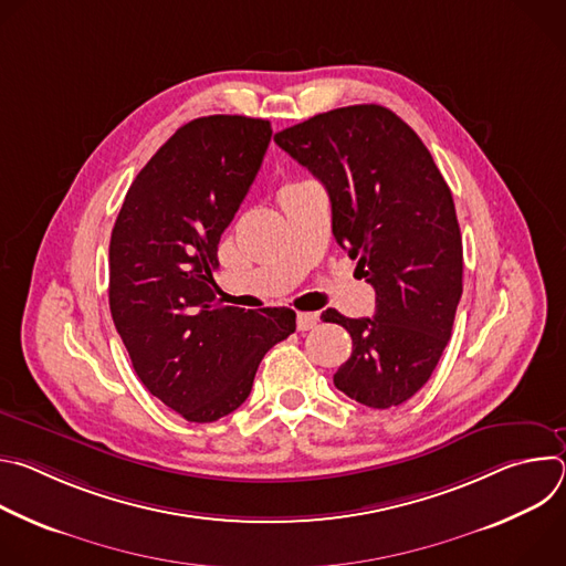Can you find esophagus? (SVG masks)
<instances>
[{
	"instance_id": "esophagus-1",
	"label": "esophagus",
	"mask_w": 566,
	"mask_h": 566,
	"mask_svg": "<svg viewBox=\"0 0 566 566\" xmlns=\"http://www.w3.org/2000/svg\"><path fill=\"white\" fill-rule=\"evenodd\" d=\"M319 317L315 313H297L295 317V325H297V332H311L317 327Z\"/></svg>"
}]
</instances>
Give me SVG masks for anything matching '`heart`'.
Listing matches in <instances>:
<instances>
[{
	"label": "heart",
	"instance_id": "heart-1",
	"mask_svg": "<svg viewBox=\"0 0 566 566\" xmlns=\"http://www.w3.org/2000/svg\"><path fill=\"white\" fill-rule=\"evenodd\" d=\"M289 186H291V184H289Z\"/></svg>",
	"mask_w": 566,
	"mask_h": 566
}]
</instances>
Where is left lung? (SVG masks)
Instances as JSON below:
<instances>
[{"mask_svg":"<svg viewBox=\"0 0 566 566\" xmlns=\"http://www.w3.org/2000/svg\"><path fill=\"white\" fill-rule=\"evenodd\" d=\"M275 143L327 188L334 237L376 291L374 317L327 311L354 343L334 385L374 410L400 406L432 376L463 291L452 192L417 132L380 105L317 114Z\"/></svg>","mask_w":566,"mask_h":566,"instance_id":"left-lung-1","label":"left lung"}]
</instances>
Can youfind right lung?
I'll return each instance as SVG.
<instances>
[{"label":"right lung","mask_w":566,"mask_h":566,"mask_svg":"<svg viewBox=\"0 0 566 566\" xmlns=\"http://www.w3.org/2000/svg\"><path fill=\"white\" fill-rule=\"evenodd\" d=\"M271 123L203 116L179 127L129 186L109 241V308L134 371L190 423H212L251 394L264 354L295 311L221 306L212 271L244 201Z\"/></svg>","instance_id":"1"}]
</instances>
